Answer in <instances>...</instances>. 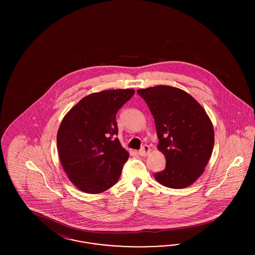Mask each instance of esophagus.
I'll use <instances>...</instances> for the list:
<instances>
[{
  "mask_svg": "<svg viewBox=\"0 0 255 255\" xmlns=\"http://www.w3.org/2000/svg\"><path fill=\"white\" fill-rule=\"evenodd\" d=\"M150 151H151V149H150V147L148 145H143L141 147V149L139 150V152H138V154L141 156V157H145L147 156L149 153H150Z\"/></svg>",
  "mask_w": 255,
  "mask_h": 255,
  "instance_id": "34e87169",
  "label": "esophagus"
}]
</instances>
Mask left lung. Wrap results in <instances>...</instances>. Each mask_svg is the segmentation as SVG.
<instances>
[{
  "label": "left lung",
  "instance_id": "obj_1",
  "mask_svg": "<svg viewBox=\"0 0 255 255\" xmlns=\"http://www.w3.org/2000/svg\"><path fill=\"white\" fill-rule=\"evenodd\" d=\"M154 118L158 149L166 166L155 173L159 183L170 188L191 185L205 171L214 146V130L206 111L181 89L156 86L136 92Z\"/></svg>",
  "mask_w": 255,
  "mask_h": 255
}]
</instances>
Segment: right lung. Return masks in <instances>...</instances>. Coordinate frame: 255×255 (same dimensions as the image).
<instances>
[{
	"label": "right lung",
	"mask_w": 255,
	"mask_h": 255,
	"mask_svg": "<svg viewBox=\"0 0 255 255\" xmlns=\"http://www.w3.org/2000/svg\"><path fill=\"white\" fill-rule=\"evenodd\" d=\"M133 89L108 90L82 98L64 117L57 133L62 166L81 191L97 194L119 181L129 158L117 137L116 116Z\"/></svg>",
	"instance_id": "add662e5"
}]
</instances>
